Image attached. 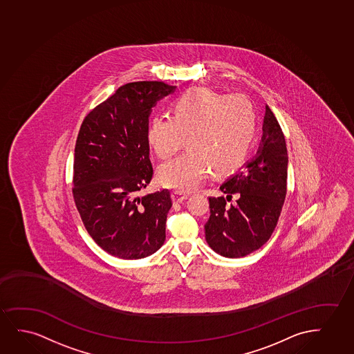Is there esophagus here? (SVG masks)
Masks as SVG:
<instances>
[{
  "label": "esophagus",
  "instance_id": "1",
  "mask_svg": "<svg viewBox=\"0 0 354 354\" xmlns=\"http://www.w3.org/2000/svg\"><path fill=\"white\" fill-rule=\"evenodd\" d=\"M187 197H189V194L181 192V191H174L171 193V198H173V202L174 203H183L185 199H187Z\"/></svg>",
  "mask_w": 354,
  "mask_h": 354
}]
</instances>
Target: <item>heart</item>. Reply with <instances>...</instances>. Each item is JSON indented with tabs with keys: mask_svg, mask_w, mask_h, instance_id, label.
Instances as JSON below:
<instances>
[{
	"mask_svg": "<svg viewBox=\"0 0 354 354\" xmlns=\"http://www.w3.org/2000/svg\"><path fill=\"white\" fill-rule=\"evenodd\" d=\"M257 129L252 103L241 95L192 88L171 104V116L156 115L147 129V140L157 156H174L187 139L189 150L161 165V185L192 191L215 175L230 174L246 160Z\"/></svg>",
	"mask_w": 354,
	"mask_h": 354,
	"instance_id": "obj_1",
	"label": "heart"
}]
</instances>
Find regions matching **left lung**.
<instances>
[{
	"instance_id": "1",
	"label": "left lung",
	"mask_w": 354,
	"mask_h": 354,
	"mask_svg": "<svg viewBox=\"0 0 354 354\" xmlns=\"http://www.w3.org/2000/svg\"><path fill=\"white\" fill-rule=\"evenodd\" d=\"M287 165L285 136L266 106L257 155L221 185L227 197L209 198L210 217L204 228L207 243L216 253L245 257L270 239L285 203ZM233 194L239 199L228 205Z\"/></svg>"
}]
</instances>
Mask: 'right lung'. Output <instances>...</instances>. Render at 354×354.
<instances>
[{"instance_id":"add662e5","label":"right lung","mask_w":354,"mask_h":354,"mask_svg":"<svg viewBox=\"0 0 354 354\" xmlns=\"http://www.w3.org/2000/svg\"><path fill=\"white\" fill-rule=\"evenodd\" d=\"M175 88L163 82L122 85L85 116L79 129L74 202L92 239L114 257L145 258L165 243L169 191L139 192L153 174L149 116Z\"/></svg>"}]
</instances>
